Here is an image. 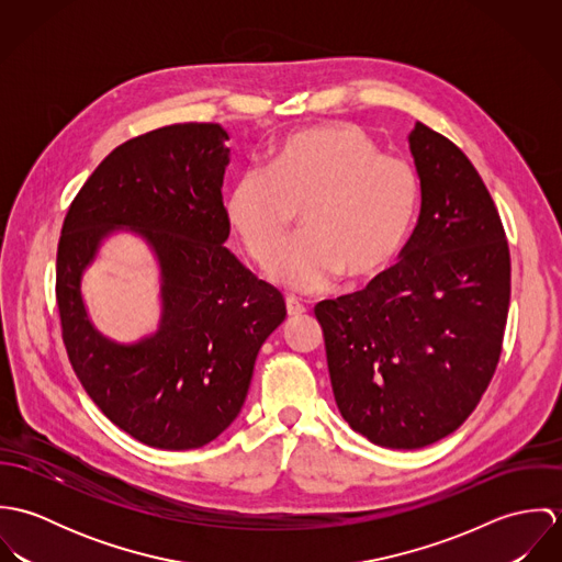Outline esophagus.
I'll return each mask as SVG.
<instances>
[{
	"instance_id": "obj_1",
	"label": "esophagus",
	"mask_w": 562,
	"mask_h": 562,
	"mask_svg": "<svg viewBox=\"0 0 562 562\" xmlns=\"http://www.w3.org/2000/svg\"><path fill=\"white\" fill-rule=\"evenodd\" d=\"M285 307H288V316L290 318H296V316H303L307 310H305V305H301L296 299H288L285 301Z\"/></svg>"
}]
</instances>
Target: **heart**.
I'll list each match as a JSON object with an SVG mask.
<instances>
[{
  "mask_svg": "<svg viewBox=\"0 0 562 562\" xmlns=\"http://www.w3.org/2000/svg\"><path fill=\"white\" fill-rule=\"evenodd\" d=\"M419 175L383 154L357 123L337 121L283 138L268 172L246 170L227 194V218L250 259L268 268L296 212L303 236L274 261L272 277L296 292H322L341 277L366 283L383 274L413 234Z\"/></svg>",
  "mask_w": 562,
  "mask_h": 562,
  "instance_id": "b5f03b06",
  "label": "heart"
}]
</instances>
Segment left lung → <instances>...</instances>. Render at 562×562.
<instances>
[{"instance_id":"obj_1","label":"left lung","mask_w":562,"mask_h":562,"mask_svg":"<svg viewBox=\"0 0 562 562\" xmlns=\"http://www.w3.org/2000/svg\"><path fill=\"white\" fill-rule=\"evenodd\" d=\"M408 145L422 212L401 261L314 310L344 419L396 450L430 446L472 415L495 374L510 303L508 241L479 170L424 123Z\"/></svg>"}]
</instances>
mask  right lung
Returning a JSON list of instances; mask_svg holds the SVG:
<instances>
[{
    "mask_svg": "<svg viewBox=\"0 0 562 562\" xmlns=\"http://www.w3.org/2000/svg\"><path fill=\"white\" fill-rule=\"evenodd\" d=\"M225 140L216 123H179L119 145L81 186L58 241L69 361L110 422L160 450L201 448L238 417L257 352L285 321L283 294L223 246ZM114 226L138 231L161 261V330L134 347L99 336L80 303V272Z\"/></svg>",
    "mask_w": 562,
    "mask_h": 562,
    "instance_id": "right-lung-1",
    "label": "right lung"
}]
</instances>
